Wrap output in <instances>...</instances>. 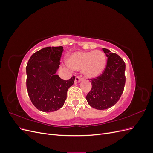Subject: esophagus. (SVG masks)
<instances>
[{
    "label": "esophagus",
    "mask_w": 153,
    "mask_h": 153,
    "mask_svg": "<svg viewBox=\"0 0 153 153\" xmlns=\"http://www.w3.org/2000/svg\"><path fill=\"white\" fill-rule=\"evenodd\" d=\"M82 79L81 78H80L79 76H76L75 80V84H78V83H80V82H82Z\"/></svg>",
    "instance_id": "1"
}]
</instances>
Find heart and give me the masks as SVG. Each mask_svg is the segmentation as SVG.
<instances>
[{
    "instance_id": "obj_1",
    "label": "heart",
    "mask_w": 153,
    "mask_h": 153,
    "mask_svg": "<svg viewBox=\"0 0 153 153\" xmlns=\"http://www.w3.org/2000/svg\"><path fill=\"white\" fill-rule=\"evenodd\" d=\"M69 67L73 70H82L87 78H96L104 72L106 66L105 53L100 50L72 53L68 59Z\"/></svg>"
}]
</instances>
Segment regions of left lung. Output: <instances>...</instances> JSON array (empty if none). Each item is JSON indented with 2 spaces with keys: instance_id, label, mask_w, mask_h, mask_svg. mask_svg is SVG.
<instances>
[{
  "instance_id": "left-lung-1",
  "label": "left lung",
  "mask_w": 153,
  "mask_h": 153,
  "mask_svg": "<svg viewBox=\"0 0 153 153\" xmlns=\"http://www.w3.org/2000/svg\"><path fill=\"white\" fill-rule=\"evenodd\" d=\"M108 58L107 64L102 75L94 79H89L91 91L86 96L87 103L97 110H105L113 106L123 94L126 77V65L123 60L116 53L103 48Z\"/></svg>"
}]
</instances>
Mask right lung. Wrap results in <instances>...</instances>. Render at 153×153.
<instances>
[{
    "label": "right lung",
    "mask_w": 153,
    "mask_h": 153,
    "mask_svg": "<svg viewBox=\"0 0 153 153\" xmlns=\"http://www.w3.org/2000/svg\"><path fill=\"white\" fill-rule=\"evenodd\" d=\"M62 47H48L32 55L26 67L27 89L35 107L52 112L62 107L67 92L74 84L75 76L62 80L56 75L60 65Z\"/></svg>",
    "instance_id": "1"
}]
</instances>
